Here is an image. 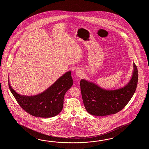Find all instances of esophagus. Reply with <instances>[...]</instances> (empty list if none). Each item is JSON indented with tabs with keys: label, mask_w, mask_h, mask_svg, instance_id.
Returning a JSON list of instances; mask_svg holds the SVG:
<instances>
[{
	"label": "esophagus",
	"mask_w": 149,
	"mask_h": 149,
	"mask_svg": "<svg viewBox=\"0 0 149 149\" xmlns=\"http://www.w3.org/2000/svg\"><path fill=\"white\" fill-rule=\"evenodd\" d=\"M75 72H76V76H77V77H80V76L82 75V72L81 70L77 69V70H76Z\"/></svg>",
	"instance_id": "1"
}]
</instances>
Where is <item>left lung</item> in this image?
Instances as JSON below:
<instances>
[{
	"label": "left lung",
	"instance_id": "8db88e82",
	"mask_svg": "<svg viewBox=\"0 0 149 149\" xmlns=\"http://www.w3.org/2000/svg\"><path fill=\"white\" fill-rule=\"evenodd\" d=\"M133 72L130 81L117 89H105L85 79L80 80L82 100L86 111L96 116L115 114L121 111L130 102L136 91L138 71L133 63Z\"/></svg>",
	"mask_w": 149,
	"mask_h": 149
}]
</instances>
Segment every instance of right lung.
Returning <instances> with one entry per match:
<instances>
[{
    "mask_svg": "<svg viewBox=\"0 0 149 149\" xmlns=\"http://www.w3.org/2000/svg\"><path fill=\"white\" fill-rule=\"evenodd\" d=\"M71 71L61 76L45 91L37 95H20L10 85V91L20 107L33 116L51 118L60 113L63 107L64 96L73 85Z\"/></svg>",
    "mask_w": 149,
    "mask_h": 149,
    "instance_id": "obj_1",
    "label": "right lung"
}]
</instances>
